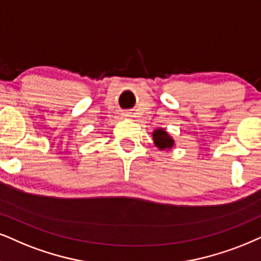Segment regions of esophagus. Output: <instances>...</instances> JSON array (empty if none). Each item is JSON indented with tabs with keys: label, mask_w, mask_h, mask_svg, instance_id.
<instances>
[{
	"label": "esophagus",
	"mask_w": 261,
	"mask_h": 261,
	"mask_svg": "<svg viewBox=\"0 0 261 261\" xmlns=\"http://www.w3.org/2000/svg\"><path fill=\"white\" fill-rule=\"evenodd\" d=\"M123 117L124 118H127V119H128V118H131V117H133V113H131V112H124V113H123Z\"/></svg>",
	"instance_id": "1"
}]
</instances>
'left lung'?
<instances>
[{
  "instance_id": "obj_1",
  "label": "left lung",
  "mask_w": 261,
  "mask_h": 261,
  "mask_svg": "<svg viewBox=\"0 0 261 261\" xmlns=\"http://www.w3.org/2000/svg\"><path fill=\"white\" fill-rule=\"evenodd\" d=\"M151 136H153L155 147L160 150H172L173 147L176 146V142H174L173 137L163 127L155 128L153 133H151Z\"/></svg>"
}]
</instances>
